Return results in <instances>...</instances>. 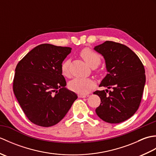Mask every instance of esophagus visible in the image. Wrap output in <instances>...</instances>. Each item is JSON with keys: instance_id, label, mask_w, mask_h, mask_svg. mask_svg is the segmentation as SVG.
Here are the masks:
<instances>
[{"instance_id": "34e87169", "label": "esophagus", "mask_w": 156, "mask_h": 156, "mask_svg": "<svg viewBox=\"0 0 156 156\" xmlns=\"http://www.w3.org/2000/svg\"><path fill=\"white\" fill-rule=\"evenodd\" d=\"M88 94H79L78 97L79 98H87L88 97Z\"/></svg>"}]
</instances>
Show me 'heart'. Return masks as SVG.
<instances>
[{
    "instance_id": "1",
    "label": "heart",
    "mask_w": 156,
    "mask_h": 156,
    "mask_svg": "<svg viewBox=\"0 0 156 156\" xmlns=\"http://www.w3.org/2000/svg\"><path fill=\"white\" fill-rule=\"evenodd\" d=\"M80 55L82 59L91 68H97L101 63V57L97 53L90 48H84L80 51ZM69 61L66 59L62 63L60 70L62 74L65 77H68ZM95 85L94 82L89 78H75L69 83V88L71 90L79 94H86L91 90Z\"/></svg>"
}]
</instances>
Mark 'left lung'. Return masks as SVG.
<instances>
[{"mask_svg":"<svg viewBox=\"0 0 156 156\" xmlns=\"http://www.w3.org/2000/svg\"><path fill=\"white\" fill-rule=\"evenodd\" d=\"M94 49L103 56L107 76L99 87L112 90H97L101 98L97 115L109 123H119L131 117L140 107L145 84L144 66L127 46L106 41Z\"/></svg>","mask_w":156,"mask_h":156,"instance_id":"8db88e82","label":"left lung"}]
</instances>
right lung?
I'll list each match as a JSON object with an SVG mask.
<instances>
[{"mask_svg": "<svg viewBox=\"0 0 156 156\" xmlns=\"http://www.w3.org/2000/svg\"><path fill=\"white\" fill-rule=\"evenodd\" d=\"M71 48L37 45L15 68L13 92L29 120L41 127L58 123L78 96L65 87L60 66Z\"/></svg>", "mask_w": 156, "mask_h": 156, "instance_id": "add662e5", "label": "right lung"}]
</instances>
